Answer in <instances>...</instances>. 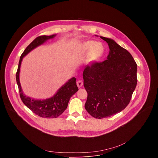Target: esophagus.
<instances>
[{"instance_id":"obj_1","label":"esophagus","mask_w":158,"mask_h":158,"mask_svg":"<svg viewBox=\"0 0 158 158\" xmlns=\"http://www.w3.org/2000/svg\"><path fill=\"white\" fill-rule=\"evenodd\" d=\"M77 87H78L79 88L81 87L83 85V82H82V81H81V80L77 81Z\"/></svg>"}]
</instances>
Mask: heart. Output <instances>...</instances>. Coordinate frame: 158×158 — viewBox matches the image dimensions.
I'll use <instances>...</instances> for the list:
<instances>
[{"label": "heart", "mask_w": 158, "mask_h": 158, "mask_svg": "<svg viewBox=\"0 0 158 158\" xmlns=\"http://www.w3.org/2000/svg\"><path fill=\"white\" fill-rule=\"evenodd\" d=\"M83 51L88 52L90 51V58L95 60L102 56L104 52V47L101 43H96L94 41H87L83 44Z\"/></svg>", "instance_id": "heart-1"}]
</instances>
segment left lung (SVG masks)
I'll return each mask as SVG.
<instances>
[{
    "mask_svg": "<svg viewBox=\"0 0 158 158\" xmlns=\"http://www.w3.org/2000/svg\"><path fill=\"white\" fill-rule=\"evenodd\" d=\"M101 38L110 49L107 59L87 66L83 72L87 93L85 109L96 119L110 117L124 109L138 82L137 64L131 54L112 39Z\"/></svg>",
    "mask_w": 158,
    "mask_h": 158,
    "instance_id": "1",
    "label": "left lung"
}]
</instances>
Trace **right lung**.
I'll return each mask as SVG.
<instances>
[{"label": "right lung", "instance_id": "obj_1", "mask_svg": "<svg viewBox=\"0 0 158 158\" xmlns=\"http://www.w3.org/2000/svg\"><path fill=\"white\" fill-rule=\"evenodd\" d=\"M55 36L56 35L53 34L49 36L40 35L36 37L22 54L16 73V81L22 101L34 114L44 118H56L63 113L68 105L71 96L79 90L76 85V79L73 77L69 80L68 82L59 89L57 93L52 98L45 100H35L26 96L22 92L19 81V72L21 62L23 57L45 41Z\"/></svg>", "mask_w": 158, "mask_h": 158}]
</instances>
